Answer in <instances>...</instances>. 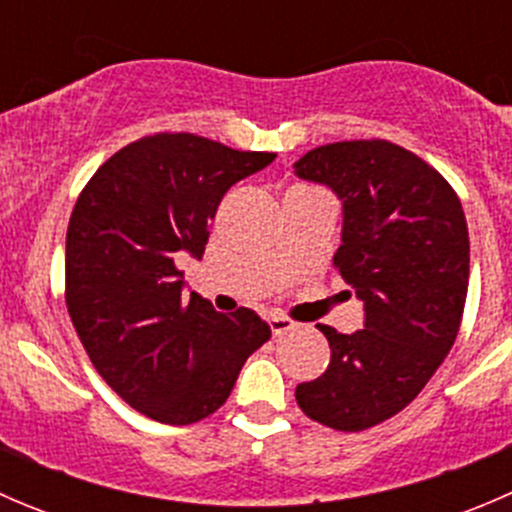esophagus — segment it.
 Returning a JSON list of instances; mask_svg holds the SVG:
<instances>
[{"instance_id":"1","label":"esophagus","mask_w":512,"mask_h":512,"mask_svg":"<svg viewBox=\"0 0 512 512\" xmlns=\"http://www.w3.org/2000/svg\"><path fill=\"white\" fill-rule=\"evenodd\" d=\"M267 322H270V329L275 337H282V334H287L289 329H294V322L289 317H285V314H270Z\"/></svg>"}]
</instances>
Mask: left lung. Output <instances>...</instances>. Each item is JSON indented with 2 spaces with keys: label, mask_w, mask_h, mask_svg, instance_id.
Here are the masks:
<instances>
[{
  "label": "left lung",
  "mask_w": 512,
  "mask_h": 512,
  "mask_svg": "<svg viewBox=\"0 0 512 512\" xmlns=\"http://www.w3.org/2000/svg\"><path fill=\"white\" fill-rule=\"evenodd\" d=\"M344 205L334 267L364 302V327L317 324L332 359L297 386L299 409L334 431H364L421 394L458 337L471 245L461 200L446 178L391 141H339L294 163Z\"/></svg>",
  "instance_id": "8db88e82"
}]
</instances>
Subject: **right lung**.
Returning a JSON list of instances; mask_svg holds the SVG:
<instances>
[{"instance_id": "add662e5", "label": "right lung", "mask_w": 512, "mask_h": 512, "mask_svg": "<svg viewBox=\"0 0 512 512\" xmlns=\"http://www.w3.org/2000/svg\"><path fill=\"white\" fill-rule=\"evenodd\" d=\"M277 153L235 151L195 133H153L91 175L66 230V307L101 379L170 426L220 409L270 327L252 309L218 314L183 294L180 252L203 257L237 180Z\"/></svg>"}]
</instances>
